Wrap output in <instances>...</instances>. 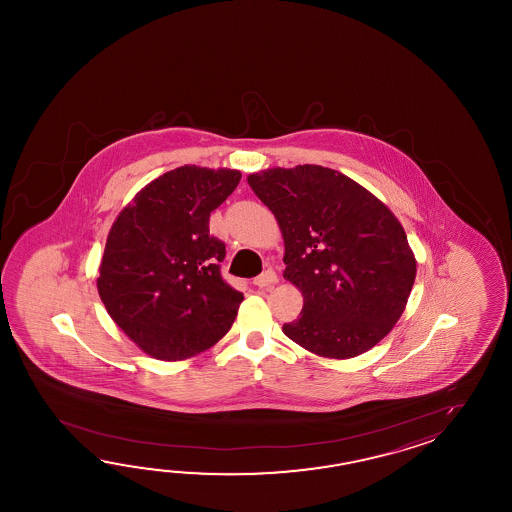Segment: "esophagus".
<instances>
[{
    "mask_svg": "<svg viewBox=\"0 0 512 512\" xmlns=\"http://www.w3.org/2000/svg\"><path fill=\"white\" fill-rule=\"evenodd\" d=\"M276 282H278V276H276V272L271 271V269L261 272L258 278H254V285L260 287V289H269V287H272Z\"/></svg>",
    "mask_w": 512,
    "mask_h": 512,
    "instance_id": "34e87169",
    "label": "esophagus"
}]
</instances>
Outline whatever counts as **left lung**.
<instances>
[{
	"label": "left lung",
	"instance_id": "obj_1",
	"mask_svg": "<svg viewBox=\"0 0 512 512\" xmlns=\"http://www.w3.org/2000/svg\"><path fill=\"white\" fill-rule=\"evenodd\" d=\"M282 230L283 278L304 294L300 318L283 324L298 346L351 359L386 337L403 315L415 256L403 225L364 186L304 164L247 177Z\"/></svg>",
	"mask_w": 512,
	"mask_h": 512
}]
</instances>
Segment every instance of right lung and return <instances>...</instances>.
I'll return each mask as SVG.
<instances>
[{"instance_id":"obj_1","label":"right lung","mask_w":512,"mask_h":512,"mask_svg":"<svg viewBox=\"0 0 512 512\" xmlns=\"http://www.w3.org/2000/svg\"><path fill=\"white\" fill-rule=\"evenodd\" d=\"M241 174L181 166L133 197L109 230L97 287L113 322L153 359L185 360L234 324L243 294L221 278L225 243L210 212Z\"/></svg>"}]
</instances>
